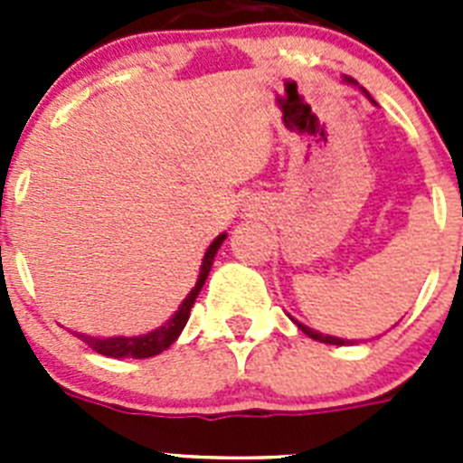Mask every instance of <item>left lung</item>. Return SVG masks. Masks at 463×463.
<instances>
[{"mask_svg":"<svg viewBox=\"0 0 463 463\" xmlns=\"http://www.w3.org/2000/svg\"><path fill=\"white\" fill-rule=\"evenodd\" d=\"M297 325H298V329L304 331L306 336L315 338V341H320V343H329V345H345V341H343V338H336V336H322L320 331H313V329H308V326H306V325H301V322H297Z\"/></svg>","mask_w":463,"mask_h":463,"instance_id":"8db88e82","label":"left lung"}]
</instances>
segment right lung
Returning a JSON list of instances; mask_svg holds the SVG:
<instances>
[{"instance_id":"right-lung-1","label":"right lung","mask_w":463,"mask_h":463,"mask_svg":"<svg viewBox=\"0 0 463 463\" xmlns=\"http://www.w3.org/2000/svg\"><path fill=\"white\" fill-rule=\"evenodd\" d=\"M224 239H227V236L220 234L218 239L208 245V250H206V255H203V261H202V273H199V280H196V285L192 288V292L185 297V301L181 304V308L175 310L174 317H171V320H166L165 325L157 326V329L150 331V334H143V336H132V338H127V336L94 338V336H83V334H79L80 341H83L88 347H92L94 353H99V354H104V357H113V359H125V357L146 359V357H155V354H159L162 350H166V347H169L175 338L181 336L183 326L187 325V317H190V310H192V306H194V298L199 297V292H202L203 282H206V278H208V271H211V267H213V260H215V252H218V248L222 245Z\"/></svg>"}]
</instances>
